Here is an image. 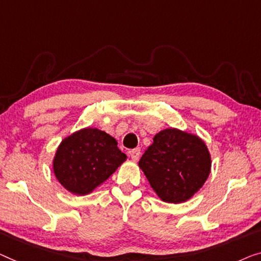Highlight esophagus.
<instances>
[{
    "label": "esophagus",
    "instance_id": "1",
    "mask_svg": "<svg viewBox=\"0 0 261 261\" xmlns=\"http://www.w3.org/2000/svg\"><path fill=\"white\" fill-rule=\"evenodd\" d=\"M130 157H131L132 161L137 162L138 159H139V157H141V149H139V147H137V149L131 150L130 151Z\"/></svg>",
    "mask_w": 261,
    "mask_h": 261
}]
</instances>
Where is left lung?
Returning a JSON list of instances; mask_svg holds the SVG:
<instances>
[{"label":"left lung","mask_w":261,"mask_h":261,"mask_svg":"<svg viewBox=\"0 0 261 261\" xmlns=\"http://www.w3.org/2000/svg\"><path fill=\"white\" fill-rule=\"evenodd\" d=\"M139 168L163 201L177 204L190 199L204 185L211 170V157L199 137L165 129L154 136Z\"/></svg>","instance_id":"1"}]
</instances>
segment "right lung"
<instances>
[{"label":"right lung","instance_id":"1","mask_svg":"<svg viewBox=\"0 0 261 261\" xmlns=\"http://www.w3.org/2000/svg\"><path fill=\"white\" fill-rule=\"evenodd\" d=\"M126 159L117 142L98 129H82L62 141L54 158V172L65 189L88 194L106 181Z\"/></svg>","mask_w":261,"mask_h":261}]
</instances>
